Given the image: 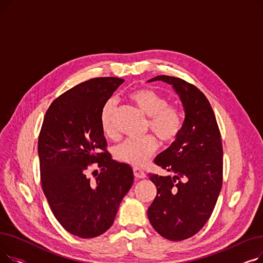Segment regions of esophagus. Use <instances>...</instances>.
Here are the masks:
<instances>
[{
  "label": "esophagus",
  "instance_id": "obj_1",
  "mask_svg": "<svg viewBox=\"0 0 263 263\" xmlns=\"http://www.w3.org/2000/svg\"><path fill=\"white\" fill-rule=\"evenodd\" d=\"M133 173H134V177H135L136 179H145V178H146V174H145L143 171H141V170L135 168V170L133 171Z\"/></svg>",
  "mask_w": 263,
  "mask_h": 263
}]
</instances>
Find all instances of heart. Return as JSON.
Instances as JSON below:
<instances>
[{"label":"heart","instance_id":"1","mask_svg":"<svg viewBox=\"0 0 263 263\" xmlns=\"http://www.w3.org/2000/svg\"><path fill=\"white\" fill-rule=\"evenodd\" d=\"M131 99L142 112L149 117L148 126L160 141L172 143L180 133L182 117L179 109L168 104L167 100L158 92L141 88L131 95ZM117 110L116 99H109L103 106L100 115L101 127L107 136L116 134L115 115ZM158 149V143L153 136H146L143 140H127L115 148V158L131 165L133 167H144Z\"/></svg>","mask_w":263,"mask_h":263}]
</instances>
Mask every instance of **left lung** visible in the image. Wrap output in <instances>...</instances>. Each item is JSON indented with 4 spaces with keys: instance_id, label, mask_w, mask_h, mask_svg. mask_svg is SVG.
<instances>
[{
    "instance_id": "8db88e82",
    "label": "left lung",
    "mask_w": 263,
    "mask_h": 263,
    "mask_svg": "<svg viewBox=\"0 0 263 263\" xmlns=\"http://www.w3.org/2000/svg\"><path fill=\"white\" fill-rule=\"evenodd\" d=\"M155 81L173 86L183 105L184 120L176 140L155 159L172 176H149L157 196L147 214L163 238L181 241L197 233L212 214L222 189L223 147L211 104L197 87L168 76L148 82Z\"/></svg>"
}]
</instances>
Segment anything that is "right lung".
Wrapping results in <instances>:
<instances>
[{"instance_id": "add662e5", "label": "right lung", "mask_w": 263, "mask_h": 263, "mask_svg": "<svg viewBox=\"0 0 263 263\" xmlns=\"http://www.w3.org/2000/svg\"><path fill=\"white\" fill-rule=\"evenodd\" d=\"M123 81L96 78L69 89L52 102L40 130L44 193L59 223L83 239L98 237L113 225L133 183L130 165L106 151L100 121L104 104ZM92 162L102 168L93 181L87 175Z\"/></svg>"}]
</instances>
